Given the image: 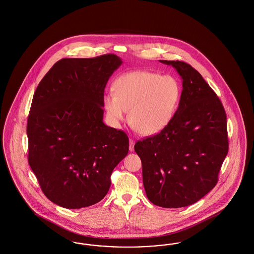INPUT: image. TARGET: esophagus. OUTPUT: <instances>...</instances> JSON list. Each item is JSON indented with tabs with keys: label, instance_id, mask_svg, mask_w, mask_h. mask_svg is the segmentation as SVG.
Instances as JSON below:
<instances>
[{
	"label": "esophagus",
	"instance_id": "34e87169",
	"mask_svg": "<svg viewBox=\"0 0 254 254\" xmlns=\"http://www.w3.org/2000/svg\"><path fill=\"white\" fill-rule=\"evenodd\" d=\"M133 146H134V140L130 138V140H129V150H130V152L133 151Z\"/></svg>",
	"mask_w": 254,
	"mask_h": 254
}]
</instances>
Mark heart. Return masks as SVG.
I'll return each instance as SVG.
<instances>
[{
  "instance_id": "b5f03b06",
  "label": "heart",
  "mask_w": 254,
  "mask_h": 254,
  "mask_svg": "<svg viewBox=\"0 0 254 254\" xmlns=\"http://www.w3.org/2000/svg\"><path fill=\"white\" fill-rule=\"evenodd\" d=\"M106 94L103 107L112 125L120 127L127 119L136 132L152 135L163 131L173 121L181 98V85L176 77L149 71L122 75Z\"/></svg>"
}]
</instances>
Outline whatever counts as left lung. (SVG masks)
Listing matches in <instances>:
<instances>
[{"label":"left lung","instance_id":"obj_1","mask_svg":"<svg viewBox=\"0 0 254 254\" xmlns=\"http://www.w3.org/2000/svg\"><path fill=\"white\" fill-rule=\"evenodd\" d=\"M172 65L182 79L177 113L163 131L134 145L141 159L146 195L156 206L182 208L204 197L217 183L229 151L227 117L220 99L184 62Z\"/></svg>","mask_w":254,"mask_h":254}]
</instances>
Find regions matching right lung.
<instances>
[{
  "label": "right lung",
  "instance_id": "obj_1",
  "mask_svg": "<svg viewBox=\"0 0 254 254\" xmlns=\"http://www.w3.org/2000/svg\"><path fill=\"white\" fill-rule=\"evenodd\" d=\"M122 64L114 54L63 59L35 91L27 120L28 162L45 196L81 209L107 194L129 138L103 122L104 89Z\"/></svg>",
  "mask_w": 254,
  "mask_h": 254
}]
</instances>
